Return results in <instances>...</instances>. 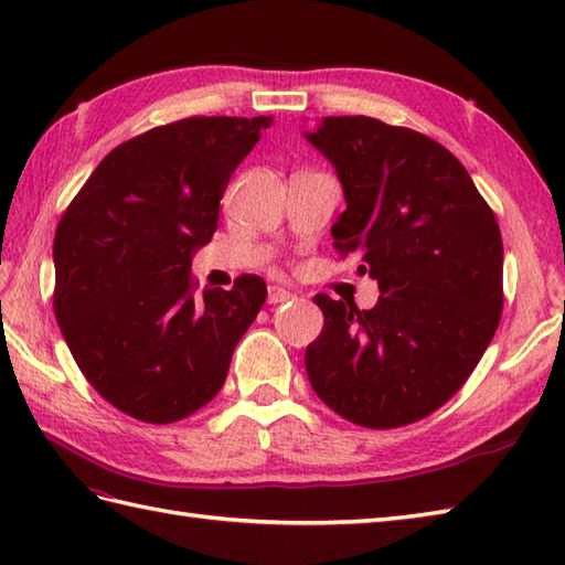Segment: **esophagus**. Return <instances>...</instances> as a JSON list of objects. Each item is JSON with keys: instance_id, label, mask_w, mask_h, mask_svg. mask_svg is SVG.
Wrapping results in <instances>:
<instances>
[{"instance_id": "1", "label": "esophagus", "mask_w": 565, "mask_h": 565, "mask_svg": "<svg viewBox=\"0 0 565 565\" xmlns=\"http://www.w3.org/2000/svg\"><path fill=\"white\" fill-rule=\"evenodd\" d=\"M291 298H294V294H291V291H286V289H281V286H269V291H267V301H269L271 306L286 303V301H291Z\"/></svg>"}]
</instances>
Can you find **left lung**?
I'll list each match as a JSON object with an SVG mask.
<instances>
[{
    "label": "left lung",
    "instance_id": "left-lung-1",
    "mask_svg": "<svg viewBox=\"0 0 565 565\" xmlns=\"http://www.w3.org/2000/svg\"><path fill=\"white\" fill-rule=\"evenodd\" d=\"M306 138L334 164L347 209L334 249L379 281L359 310L318 294L308 344L318 398L354 425L391 429L435 413L481 362L502 316V237L454 154L413 128L328 116Z\"/></svg>",
    "mask_w": 565,
    "mask_h": 565
}]
</instances>
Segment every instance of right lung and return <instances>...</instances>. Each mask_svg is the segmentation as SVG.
I'll return each instance as SVG.
<instances>
[{"label": "right lung", "mask_w": 565, "mask_h": 565, "mask_svg": "<svg viewBox=\"0 0 565 565\" xmlns=\"http://www.w3.org/2000/svg\"><path fill=\"white\" fill-rule=\"evenodd\" d=\"M271 116H191L114 148L57 223L53 310L106 403L170 425L221 391L267 284L196 291L191 255L218 227L223 191Z\"/></svg>", "instance_id": "add662e5"}]
</instances>
